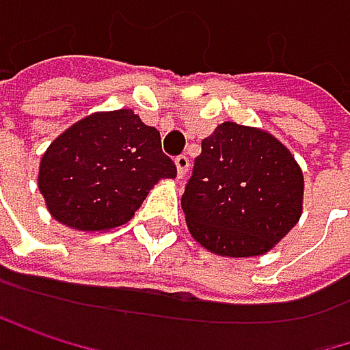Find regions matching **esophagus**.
<instances>
[{"instance_id":"34e87169","label":"esophagus","mask_w":350,"mask_h":350,"mask_svg":"<svg viewBox=\"0 0 350 350\" xmlns=\"http://www.w3.org/2000/svg\"><path fill=\"white\" fill-rule=\"evenodd\" d=\"M174 163H176V174H178V178H185L187 176V172H189V157L187 155H178L176 159H174Z\"/></svg>"}]
</instances>
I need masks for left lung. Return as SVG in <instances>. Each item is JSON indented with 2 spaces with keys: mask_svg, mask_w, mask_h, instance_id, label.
Returning <instances> with one entry per match:
<instances>
[{
  "mask_svg": "<svg viewBox=\"0 0 350 350\" xmlns=\"http://www.w3.org/2000/svg\"><path fill=\"white\" fill-rule=\"evenodd\" d=\"M303 170L263 129L224 122L201 143L183 195L191 237L219 257H259L303 213Z\"/></svg>",
  "mask_w": 350,
  "mask_h": 350,
  "instance_id": "8db88e82",
  "label": "left lung"
}]
</instances>
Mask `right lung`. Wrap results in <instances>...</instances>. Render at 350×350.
Wrapping results in <instances>:
<instances>
[{"instance_id":"obj_1","label":"right lung","mask_w":350,"mask_h":350,"mask_svg":"<svg viewBox=\"0 0 350 350\" xmlns=\"http://www.w3.org/2000/svg\"><path fill=\"white\" fill-rule=\"evenodd\" d=\"M176 165L159 131L133 109L95 111L66 129L43 153L37 185L53 219L74 230L107 232L133 219Z\"/></svg>"}]
</instances>
